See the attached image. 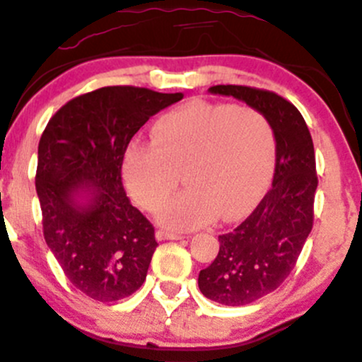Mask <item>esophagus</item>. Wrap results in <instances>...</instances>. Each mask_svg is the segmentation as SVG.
<instances>
[{"mask_svg":"<svg viewBox=\"0 0 362 362\" xmlns=\"http://www.w3.org/2000/svg\"><path fill=\"white\" fill-rule=\"evenodd\" d=\"M156 238L159 239V241H173V239H184V235L182 234H175V232H166V230H158L156 232Z\"/></svg>","mask_w":362,"mask_h":362,"instance_id":"1","label":"esophagus"}]
</instances>
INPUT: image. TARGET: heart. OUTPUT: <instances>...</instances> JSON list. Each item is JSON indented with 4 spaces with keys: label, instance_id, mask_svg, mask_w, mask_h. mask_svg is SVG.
Masks as SVG:
<instances>
[{
    "label": "heart",
    "instance_id": "b5f03b06",
    "mask_svg": "<svg viewBox=\"0 0 362 362\" xmlns=\"http://www.w3.org/2000/svg\"><path fill=\"white\" fill-rule=\"evenodd\" d=\"M276 140L267 117L250 107L192 100L163 114L152 142H133L123 159L132 197L158 210L185 173L188 189L161 207L158 218L171 229H197L234 220L269 182Z\"/></svg>",
    "mask_w": 362,
    "mask_h": 362
}]
</instances>
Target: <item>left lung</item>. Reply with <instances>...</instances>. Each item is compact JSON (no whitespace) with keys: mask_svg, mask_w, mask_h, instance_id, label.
<instances>
[{"mask_svg":"<svg viewBox=\"0 0 362 362\" xmlns=\"http://www.w3.org/2000/svg\"><path fill=\"white\" fill-rule=\"evenodd\" d=\"M208 91L238 98L264 114L276 140L272 187L245 222L218 235V255L197 277L206 298L248 305L283 284L309 238L317 189L314 144L298 109L274 91L238 85Z\"/></svg>","mask_w":362,"mask_h":362,"instance_id":"obj_1","label":"left lung"}]
</instances>
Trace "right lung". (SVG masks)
I'll return each instance as SVG.
<instances>
[{
    "instance_id": "add662e5",
    "label": "right lung",
    "mask_w": 362,
    "mask_h": 362,
    "mask_svg": "<svg viewBox=\"0 0 362 362\" xmlns=\"http://www.w3.org/2000/svg\"><path fill=\"white\" fill-rule=\"evenodd\" d=\"M184 93L105 86L67 102L37 146L43 234L72 286L98 302L144 284L158 241L121 180L132 136Z\"/></svg>"
}]
</instances>
